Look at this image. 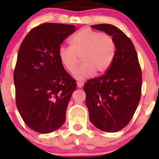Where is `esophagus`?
Segmentation results:
<instances>
[{
    "label": "esophagus",
    "mask_w": 159,
    "mask_h": 159,
    "mask_svg": "<svg viewBox=\"0 0 159 159\" xmlns=\"http://www.w3.org/2000/svg\"><path fill=\"white\" fill-rule=\"evenodd\" d=\"M77 87L79 88H81L82 86H83V84H84V83L82 82H77Z\"/></svg>",
    "instance_id": "34e87169"
}]
</instances>
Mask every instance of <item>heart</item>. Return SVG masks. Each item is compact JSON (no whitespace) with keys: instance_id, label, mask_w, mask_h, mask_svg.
<instances>
[{"instance_id":"1","label":"heart","mask_w":159,"mask_h":159,"mask_svg":"<svg viewBox=\"0 0 159 159\" xmlns=\"http://www.w3.org/2000/svg\"><path fill=\"white\" fill-rule=\"evenodd\" d=\"M69 46H61L58 58L63 66L72 72L81 57L82 64L74 72L77 80L106 72L116 55V44L110 34L82 28L69 39Z\"/></svg>"}]
</instances>
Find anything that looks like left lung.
<instances>
[{"mask_svg": "<svg viewBox=\"0 0 159 159\" xmlns=\"http://www.w3.org/2000/svg\"><path fill=\"white\" fill-rule=\"evenodd\" d=\"M91 27L112 36L116 55L104 75L84 84L86 106L95 127L115 132L129 124L138 108L142 88L140 66L133 43L121 30L108 24Z\"/></svg>", "mask_w": 159, "mask_h": 159, "instance_id": "obj_1", "label": "left lung"}]
</instances>
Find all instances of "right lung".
Here are the masks:
<instances>
[{
    "label": "right lung",
    "mask_w": 159,
    "mask_h": 159,
    "mask_svg": "<svg viewBox=\"0 0 159 159\" xmlns=\"http://www.w3.org/2000/svg\"><path fill=\"white\" fill-rule=\"evenodd\" d=\"M75 25L44 23L33 28L19 47L14 81L16 103L25 123L47 134L66 121V111L77 88L58 58V49Z\"/></svg>",
    "instance_id": "obj_1"
}]
</instances>
